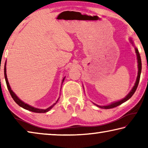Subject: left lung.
<instances>
[{"instance_id":"left-lung-1","label":"left lung","mask_w":148,"mask_h":148,"mask_svg":"<svg viewBox=\"0 0 148 148\" xmlns=\"http://www.w3.org/2000/svg\"><path fill=\"white\" fill-rule=\"evenodd\" d=\"M132 42V40H131ZM135 51H136V56H137V59H138V76H137V78H136V83H135L134 86L133 87V88L132 89V90L131 91V92H129V93L127 95L126 97H125L123 99L121 100V101H117L116 102H114V103H112L110 105H108V106H99V105H97V106L101 108H104V109H110V108H115L117 106H119V105L121 104L122 103H123L125 101H128V100L131 98V97L132 96V95H134V92L136 91V90L138 87V84H139V81H140V74H141V71H142V61H141V58H140V53H139V51L138 50L137 48H135Z\"/></svg>"}]
</instances>
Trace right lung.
<instances>
[{
    "label": "right lung",
    "mask_w": 148,
    "mask_h": 148,
    "mask_svg": "<svg viewBox=\"0 0 148 148\" xmlns=\"http://www.w3.org/2000/svg\"><path fill=\"white\" fill-rule=\"evenodd\" d=\"M4 77H5V80H6V86H7V87H8V91L10 92V93L11 96L12 97V99H13L14 100V101L16 102V103L19 105V106H21L23 108L25 109V110H29V111H31L32 112H36V113H45V112H48L49 110H51L52 108H53L55 105L56 104V103L57 102V101H58V100H57V102H56V103H54L52 106H51L49 108H47L46 109H38V108H34V107H32L30 106V105L27 104H25V102H23V101H21V100H20L18 97H17L16 94L14 93V92L12 91V90L11 89L10 87V85H9V83H8V79H7V76H6V63H5V66H4ZM64 79V77L63 78V79H62V82H63Z\"/></svg>",
    "instance_id": "obj_1"
}]
</instances>
